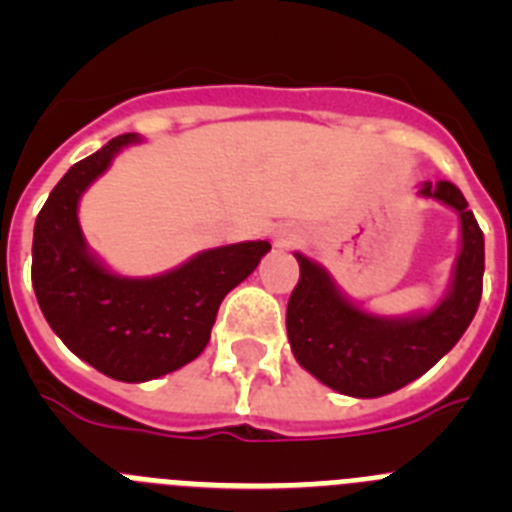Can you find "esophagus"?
I'll list each match as a JSON object with an SVG mask.
<instances>
[{
    "instance_id": "esophagus-1",
    "label": "esophagus",
    "mask_w": 512,
    "mask_h": 512,
    "mask_svg": "<svg viewBox=\"0 0 512 512\" xmlns=\"http://www.w3.org/2000/svg\"><path fill=\"white\" fill-rule=\"evenodd\" d=\"M279 243H282V246H289V241H287V238H279Z\"/></svg>"
}]
</instances>
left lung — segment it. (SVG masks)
Listing matches in <instances>:
<instances>
[{
	"instance_id": "8db88e82",
	"label": "left lung",
	"mask_w": 512,
	"mask_h": 512,
	"mask_svg": "<svg viewBox=\"0 0 512 512\" xmlns=\"http://www.w3.org/2000/svg\"><path fill=\"white\" fill-rule=\"evenodd\" d=\"M423 197L441 200L461 217V253L449 297L428 315L382 320L341 297L330 277L302 253L300 282L287 302V333L297 361L330 390L382 397L425 374L456 346L482 300L485 235L464 194L451 182L423 184Z\"/></svg>"
}]
</instances>
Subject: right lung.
I'll use <instances>...</instances> for the list:
<instances>
[{
	"label": "right lung",
	"instance_id": "right-lung-1",
	"mask_svg": "<svg viewBox=\"0 0 512 512\" xmlns=\"http://www.w3.org/2000/svg\"><path fill=\"white\" fill-rule=\"evenodd\" d=\"M138 135L112 138L53 187L33 233V289L45 320L79 359L120 382H146L205 351L217 307L259 266L269 241L212 248L153 279H122L87 253L81 192Z\"/></svg>",
	"mask_w": 512,
	"mask_h": 512
}]
</instances>
